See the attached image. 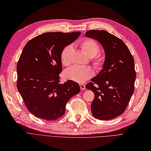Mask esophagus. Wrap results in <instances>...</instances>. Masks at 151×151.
Masks as SVG:
<instances>
[{"instance_id":"34e87169","label":"esophagus","mask_w":151,"mask_h":151,"mask_svg":"<svg viewBox=\"0 0 151 151\" xmlns=\"http://www.w3.org/2000/svg\"><path fill=\"white\" fill-rule=\"evenodd\" d=\"M80 87L81 88V89H82V91L86 89V86H85V85L83 84V83H80Z\"/></svg>"}]
</instances>
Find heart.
Listing matches in <instances>:
<instances>
[{"label": "heart", "instance_id": "1", "mask_svg": "<svg viewBox=\"0 0 151 151\" xmlns=\"http://www.w3.org/2000/svg\"><path fill=\"white\" fill-rule=\"evenodd\" d=\"M82 52L88 57L92 58L96 69H99L103 66L105 60V55L103 52H99V46L98 42L92 39H86L80 44ZM73 46H67L61 53V62L64 65H70L71 63V53ZM94 75V70L91 68H81L72 66L64 72L65 78L78 83H83Z\"/></svg>", "mask_w": 151, "mask_h": 151}]
</instances>
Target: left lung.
Wrapping results in <instances>:
<instances>
[{
	"label": "left lung",
	"instance_id": "1",
	"mask_svg": "<svg viewBox=\"0 0 151 151\" xmlns=\"http://www.w3.org/2000/svg\"><path fill=\"white\" fill-rule=\"evenodd\" d=\"M86 36L97 40L105 53L103 69L86 86L94 94L92 114L102 121L116 118L125 111L134 92L133 55L124 42L106 30H88Z\"/></svg>",
	"mask_w": 151,
	"mask_h": 151
}]
</instances>
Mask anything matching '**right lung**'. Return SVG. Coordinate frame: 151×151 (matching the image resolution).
<instances>
[{
    "instance_id": "add662e5",
    "label": "right lung",
    "mask_w": 151,
    "mask_h": 151,
    "mask_svg": "<svg viewBox=\"0 0 151 151\" xmlns=\"http://www.w3.org/2000/svg\"><path fill=\"white\" fill-rule=\"evenodd\" d=\"M81 32H46L30 40L17 64V88L26 107L36 117L55 121L61 117L65 105L78 94V83H60L61 53Z\"/></svg>"
}]
</instances>
